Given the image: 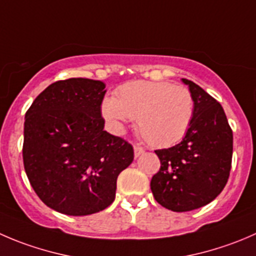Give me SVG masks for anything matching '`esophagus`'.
Segmentation results:
<instances>
[{
	"label": "esophagus",
	"mask_w": 256,
	"mask_h": 256,
	"mask_svg": "<svg viewBox=\"0 0 256 256\" xmlns=\"http://www.w3.org/2000/svg\"><path fill=\"white\" fill-rule=\"evenodd\" d=\"M134 152H135V156L138 158V156L142 155V154L145 152V148H144L142 146H140V145H135V146H134Z\"/></svg>",
	"instance_id": "esophagus-1"
}]
</instances>
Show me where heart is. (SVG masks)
<instances>
[{"instance_id":"1","label":"heart","mask_w":256,"mask_h":256,"mask_svg":"<svg viewBox=\"0 0 256 256\" xmlns=\"http://www.w3.org/2000/svg\"><path fill=\"white\" fill-rule=\"evenodd\" d=\"M102 116L120 130L130 118H138V128L148 142L168 146L188 130L194 115L190 90L170 82L132 81L118 88L115 98H106Z\"/></svg>"}]
</instances>
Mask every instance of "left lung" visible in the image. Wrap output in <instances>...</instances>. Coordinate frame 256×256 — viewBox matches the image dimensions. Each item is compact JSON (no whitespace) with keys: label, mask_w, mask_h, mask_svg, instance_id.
I'll return each mask as SVG.
<instances>
[{"label":"left lung","mask_w":256,"mask_h":256,"mask_svg":"<svg viewBox=\"0 0 256 256\" xmlns=\"http://www.w3.org/2000/svg\"><path fill=\"white\" fill-rule=\"evenodd\" d=\"M194 98V115L178 145L155 150L160 170L151 178L156 202L172 212H190L212 202L228 182L232 130L222 106L199 85L182 78Z\"/></svg>","instance_id":"1"}]
</instances>
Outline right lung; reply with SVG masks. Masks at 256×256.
<instances>
[{"label": "right lung", "instance_id": "obj_1", "mask_svg": "<svg viewBox=\"0 0 256 256\" xmlns=\"http://www.w3.org/2000/svg\"><path fill=\"white\" fill-rule=\"evenodd\" d=\"M105 85L90 78L51 84L24 116L22 158L44 204L72 216L95 214L115 200L118 176L134 148L104 131Z\"/></svg>", "mask_w": 256, "mask_h": 256}]
</instances>
